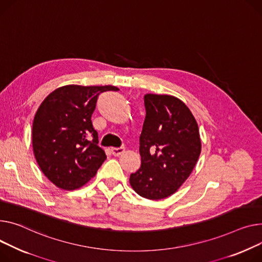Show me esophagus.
I'll use <instances>...</instances> for the list:
<instances>
[{
    "instance_id": "obj_1",
    "label": "esophagus",
    "mask_w": 262,
    "mask_h": 262,
    "mask_svg": "<svg viewBox=\"0 0 262 262\" xmlns=\"http://www.w3.org/2000/svg\"><path fill=\"white\" fill-rule=\"evenodd\" d=\"M124 150H125V148L123 146H121V147H112V149H111V151H112V154L114 156H120L121 154L124 152Z\"/></svg>"
}]
</instances>
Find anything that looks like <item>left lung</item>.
Here are the masks:
<instances>
[{
    "label": "left lung",
    "mask_w": 262,
    "mask_h": 262,
    "mask_svg": "<svg viewBox=\"0 0 262 262\" xmlns=\"http://www.w3.org/2000/svg\"><path fill=\"white\" fill-rule=\"evenodd\" d=\"M145 119L140 135L141 166L130 173L138 195L150 200L172 195L193 171L201 151L197 122L176 97L144 96Z\"/></svg>",
    "instance_id": "8db88e82"
}]
</instances>
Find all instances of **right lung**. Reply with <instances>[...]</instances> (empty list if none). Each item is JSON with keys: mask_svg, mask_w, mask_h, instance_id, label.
<instances>
[{"mask_svg": "<svg viewBox=\"0 0 262 262\" xmlns=\"http://www.w3.org/2000/svg\"><path fill=\"white\" fill-rule=\"evenodd\" d=\"M118 91L112 85H66L41 103L32 124L33 152L44 175L59 188L83 186L105 161L92 115L101 93Z\"/></svg>", "mask_w": 262, "mask_h": 262, "instance_id": "right-lung-1", "label": "right lung"}]
</instances>
